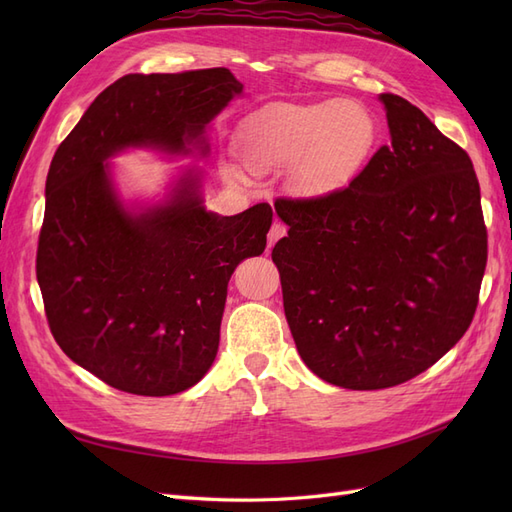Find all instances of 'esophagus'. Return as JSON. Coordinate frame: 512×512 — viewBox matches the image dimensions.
<instances>
[{
  "label": "esophagus",
  "mask_w": 512,
  "mask_h": 512,
  "mask_svg": "<svg viewBox=\"0 0 512 512\" xmlns=\"http://www.w3.org/2000/svg\"><path fill=\"white\" fill-rule=\"evenodd\" d=\"M284 235H286V226L282 222H273V226L269 230V237H267L269 239V250L275 245V241H280Z\"/></svg>",
  "instance_id": "obj_1"
}]
</instances>
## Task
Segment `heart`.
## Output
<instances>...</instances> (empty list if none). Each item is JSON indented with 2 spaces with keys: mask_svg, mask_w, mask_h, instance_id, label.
Masks as SVG:
<instances>
[{
  "mask_svg": "<svg viewBox=\"0 0 512 512\" xmlns=\"http://www.w3.org/2000/svg\"><path fill=\"white\" fill-rule=\"evenodd\" d=\"M376 117L361 102L339 98L318 104H277L243 121L239 153L254 173L292 166V183L301 192L322 194L342 188L371 156ZM230 179L237 170L226 168Z\"/></svg>",
  "mask_w": 512,
  "mask_h": 512,
  "instance_id": "1",
  "label": "heart"
}]
</instances>
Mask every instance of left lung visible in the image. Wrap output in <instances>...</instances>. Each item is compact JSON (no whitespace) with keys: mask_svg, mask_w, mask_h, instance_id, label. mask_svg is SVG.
<instances>
[{"mask_svg":"<svg viewBox=\"0 0 512 512\" xmlns=\"http://www.w3.org/2000/svg\"><path fill=\"white\" fill-rule=\"evenodd\" d=\"M391 145L348 188L277 198L273 247L303 363L376 391L423 374L468 331L487 265L480 188L466 151L408 100L380 94Z\"/></svg>","mask_w":512,"mask_h":512,"instance_id":"8db88e82","label":"left lung"}]
</instances>
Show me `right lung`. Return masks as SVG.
I'll return each instance as SVG.
<instances>
[{"mask_svg": "<svg viewBox=\"0 0 512 512\" xmlns=\"http://www.w3.org/2000/svg\"><path fill=\"white\" fill-rule=\"evenodd\" d=\"M243 85L228 68L128 74L91 102L55 151L36 275L59 348L113 389L164 397L215 361L232 271L267 247V203L237 215L203 205L183 168L160 203H126L117 153L207 156V126Z\"/></svg>", "mask_w": 512, "mask_h": 512, "instance_id": "obj_1", "label": "right lung"}]
</instances>
